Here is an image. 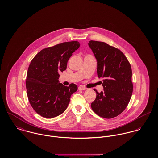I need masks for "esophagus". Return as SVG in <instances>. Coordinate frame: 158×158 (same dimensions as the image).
<instances>
[{"label": "esophagus", "instance_id": "34e87169", "mask_svg": "<svg viewBox=\"0 0 158 158\" xmlns=\"http://www.w3.org/2000/svg\"><path fill=\"white\" fill-rule=\"evenodd\" d=\"M78 90H86V88H85V87H83V86H79V87H78Z\"/></svg>", "mask_w": 158, "mask_h": 158}]
</instances>
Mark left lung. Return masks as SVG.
<instances>
[{"label":"left lung","instance_id":"8db88e82","mask_svg":"<svg viewBox=\"0 0 158 158\" xmlns=\"http://www.w3.org/2000/svg\"><path fill=\"white\" fill-rule=\"evenodd\" d=\"M97 61V75L103 78L104 91L97 94L91 103L100 117L112 118L122 113L131 99L133 85L132 70L127 57L119 49L108 44L90 41L88 43Z\"/></svg>","mask_w":158,"mask_h":158}]
</instances>
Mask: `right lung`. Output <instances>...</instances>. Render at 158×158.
<instances>
[{"instance_id": "right-lung-1", "label": "right lung", "mask_w": 158, "mask_h": 158, "mask_svg": "<svg viewBox=\"0 0 158 158\" xmlns=\"http://www.w3.org/2000/svg\"><path fill=\"white\" fill-rule=\"evenodd\" d=\"M80 45L77 41L66 42L41 50L31 60L26 78L27 94L33 109L45 118H53L66 110L77 86L59 83V73Z\"/></svg>"}]
</instances>
